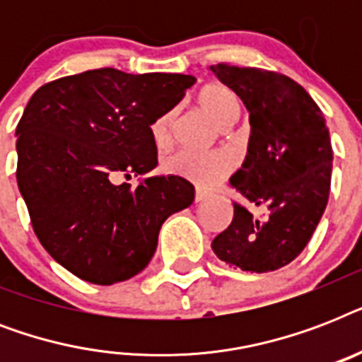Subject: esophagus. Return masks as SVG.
Masks as SVG:
<instances>
[{"label":"esophagus","instance_id":"esophagus-1","mask_svg":"<svg viewBox=\"0 0 362 362\" xmlns=\"http://www.w3.org/2000/svg\"><path fill=\"white\" fill-rule=\"evenodd\" d=\"M206 199H209V195H206L204 192H199V189L195 192V203H204Z\"/></svg>","mask_w":362,"mask_h":362}]
</instances>
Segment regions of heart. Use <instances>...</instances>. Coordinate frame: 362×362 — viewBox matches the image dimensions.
<instances>
[{
	"mask_svg": "<svg viewBox=\"0 0 362 362\" xmlns=\"http://www.w3.org/2000/svg\"><path fill=\"white\" fill-rule=\"evenodd\" d=\"M199 105L218 125L226 127L240 116V99L226 84H209L199 92ZM173 112L159 116L152 125L153 142L165 146L170 141ZM165 175L187 180L199 187H212L233 170V159L223 152L193 153L180 150L167 156L161 163Z\"/></svg>",
	"mask_w": 362,
	"mask_h": 362,
	"instance_id": "1",
	"label": "heart"
}]
</instances>
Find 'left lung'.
<instances>
[{
	"label": "left lung",
	"mask_w": 362,
	"mask_h": 362,
	"mask_svg": "<svg viewBox=\"0 0 362 362\" xmlns=\"http://www.w3.org/2000/svg\"><path fill=\"white\" fill-rule=\"evenodd\" d=\"M250 112L247 152L231 184V226L212 240L221 261L246 272H270L303 252L325 212L332 148L325 116L297 82L274 71L218 64L210 67ZM253 206L264 214L253 216Z\"/></svg>",
	"instance_id": "1"
}]
</instances>
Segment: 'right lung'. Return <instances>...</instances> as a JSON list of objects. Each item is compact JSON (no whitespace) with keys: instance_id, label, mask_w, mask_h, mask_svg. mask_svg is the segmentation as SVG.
I'll use <instances>...</instances> for the list:
<instances>
[{"instance_id":"add662e5","label":"right lung","mask_w":362,"mask_h":362,"mask_svg":"<svg viewBox=\"0 0 362 362\" xmlns=\"http://www.w3.org/2000/svg\"><path fill=\"white\" fill-rule=\"evenodd\" d=\"M195 84L178 73L93 69L48 82L16 125V180L42 247L81 280L112 286L139 274L159 229L187 209L195 189L152 176L116 184L158 165L152 124Z\"/></svg>"}]
</instances>
